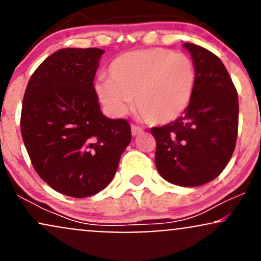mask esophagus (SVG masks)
Listing matches in <instances>:
<instances>
[{
	"label": "esophagus",
	"instance_id": "34e87169",
	"mask_svg": "<svg viewBox=\"0 0 261 261\" xmlns=\"http://www.w3.org/2000/svg\"><path fill=\"white\" fill-rule=\"evenodd\" d=\"M143 133V128L142 127H140V126H137V125H131V134L134 135V136H137V135H140V134H142Z\"/></svg>",
	"mask_w": 261,
	"mask_h": 261
}]
</instances>
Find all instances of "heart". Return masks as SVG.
Instances as JSON below:
<instances>
[{
    "label": "heart",
    "mask_w": 261,
    "mask_h": 261,
    "mask_svg": "<svg viewBox=\"0 0 261 261\" xmlns=\"http://www.w3.org/2000/svg\"><path fill=\"white\" fill-rule=\"evenodd\" d=\"M108 76L95 85L108 112L125 115L134 99L136 112L152 125L178 119L190 106L196 86L193 60L163 47L121 54L110 62Z\"/></svg>",
    "instance_id": "obj_1"
}]
</instances>
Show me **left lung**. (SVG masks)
Wrapping results in <instances>:
<instances>
[{"instance_id": "left-lung-1", "label": "left lung", "mask_w": 261, "mask_h": 261, "mask_svg": "<svg viewBox=\"0 0 261 261\" xmlns=\"http://www.w3.org/2000/svg\"><path fill=\"white\" fill-rule=\"evenodd\" d=\"M196 67V86L184 115L152 127L158 173L179 187L214 180L227 166L238 135V93L215 54L185 43Z\"/></svg>"}]
</instances>
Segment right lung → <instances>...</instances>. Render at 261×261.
<instances>
[{
	"label": "right lung",
	"mask_w": 261,
	"mask_h": 261,
	"mask_svg": "<svg viewBox=\"0 0 261 261\" xmlns=\"http://www.w3.org/2000/svg\"><path fill=\"white\" fill-rule=\"evenodd\" d=\"M103 53H54L32 74L23 98L20 133L33 167L67 196H92L107 188L131 141L127 120L100 112L93 81Z\"/></svg>",
	"instance_id": "add662e5"
}]
</instances>
